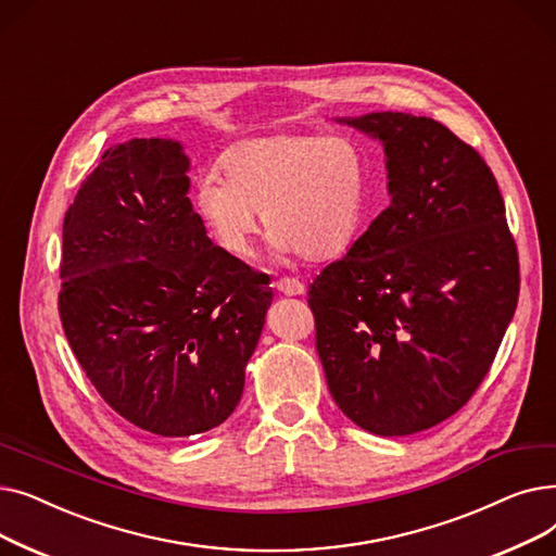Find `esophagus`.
Returning <instances> with one entry per match:
<instances>
[{"label": "esophagus", "mask_w": 556, "mask_h": 556, "mask_svg": "<svg viewBox=\"0 0 556 556\" xmlns=\"http://www.w3.org/2000/svg\"><path fill=\"white\" fill-rule=\"evenodd\" d=\"M276 289H278L280 294H285V296H301V294H305V285L301 280H296V278H280L276 282Z\"/></svg>", "instance_id": "1"}]
</instances>
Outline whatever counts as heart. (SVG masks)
<instances>
[{
  "mask_svg": "<svg viewBox=\"0 0 556 556\" xmlns=\"http://www.w3.org/2000/svg\"><path fill=\"white\" fill-rule=\"evenodd\" d=\"M371 161L355 136L276 134L251 138L194 185V210L215 244L235 257L253 251L260 213L276 255L330 260L364 230Z\"/></svg>",
  "mask_w": 556,
  "mask_h": 556,
  "instance_id": "obj_1",
  "label": "heart"
}]
</instances>
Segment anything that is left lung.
Here are the masks:
<instances>
[{
	"instance_id": "8db88e82",
	"label": "left lung",
	"mask_w": 556,
	"mask_h": 556,
	"mask_svg": "<svg viewBox=\"0 0 556 556\" xmlns=\"http://www.w3.org/2000/svg\"><path fill=\"white\" fill-rule=\"evenodd\" d=\"M384 149L391 203L309 285L337 407L378 437L428 430L480 387L516 312L505 201L482 155L409 113L337 117Z\"/></svg>"
}]
</instances>
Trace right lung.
I'll use <instances>...</instances> for the list:
<instances>
[{
	"label": "right lung",
	"mask_w": 556,
	"mask_h": 556,
	"mask_svg": "<svg viewBox=\"0 0 556 556\" xmlns=\"http://www.w3.org/2000/svg\"><path fill=\"white\" fill-rule=\"evenodd\" d=\"M190 157L169 138L101 155L63 222L59 312L86 376L119 416L167 439L235 412L274 292L210 240Z\"/></svg>",
	"instance_id": "obj_1"
}]
</instances>
